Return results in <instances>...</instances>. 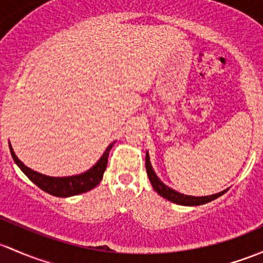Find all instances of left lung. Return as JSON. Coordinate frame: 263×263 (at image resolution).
<instances>
[{
	"instance_id": "left-lung-1",
	"label": "left lung",
	"mask_w": 263,
	"mask_h": 263,
	"mask_svg": "<svg viewBox=\"0 0 263 263\" xmlns=\"http://www.w3.org/2000/svg\"><path fill=\"white\" fill-rule=\"evenodd\" d=\"M146 171H147V176L150 179L151 185L153 187L157 192V194L161 195L162 198L167 199V200L173 201V203L179 204V205H201V204L209 203V201L214 200V199L219 198L220 195H223L227 190H223V192L218 193V194L213 195H206V197H192V195H184L181 193L175 192L171 187H168L167 185H165L164 182L157 178V175L155 174L153 166H151L150 162V156H148V153H146Z\"/></svg>"
}]
</instances>
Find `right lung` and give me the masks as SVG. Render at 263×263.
Instances as JSON below:
<instances>
[{
	"label": "right lung",
	"mask_w": 263,
	"mask_h": 263,
	"mask_svg": "<svg viewBox=\"0 0 263 263\" xmlns=\"http://www.w3.org/2000/svg\"><path fill=\"white\" fill-rule=\"evenodd\" d=\"M115 142L109 143L108 147L106 148L104 154L102 155L101 159L97 161V164L85 173L79 174V175L74 176H65V178H54V176H46L43 174L37 173V171L31 170L24 165L18 160L13 153L12 147L10 145V151L12 155L13 161L17 164V166L21 168L22 173L27 176L35 185H37L41 190L49 193V194L54 195V197L59 198H66V197H73V195L82 194V193L89 192L93 187H96L99 184L103 178V173L107 167V161H108V155L112 146Z\"/></svg>",
	"instance_id": "obj_1"
}]
</instances>
